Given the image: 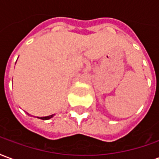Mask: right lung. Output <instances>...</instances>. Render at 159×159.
I'll list each match as a JSON object with an SVG mask.
<instances>
[{
  "instance_id": "obj_1",
  "label": "right lung",
  "mask_w": 159,
  "mask_h": 159,
  "mask_svg": "<svg viewBox=\"0 0 159 159\" xmlns=\"http://www.w3.org/2000/svg\"><path fill=\"white\" fill-rule=\"evenodd\" d=\"M53 117V115H50V116H48V117H38V118L40 119H42V120H48V119H50V118H52Z\"/></svg>"
}]
</instances>
